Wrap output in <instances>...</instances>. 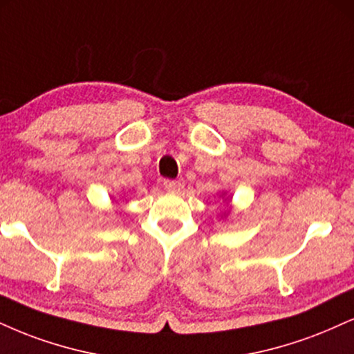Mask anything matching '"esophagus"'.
Wrapping results in <instances>:
<instances>
[{
    "label": "esophagus",
    "mask_w": 354,
    "mask_h": 354,
    "mask_svg": "<svg viewBox=\"0 0 354 354\" xmlns=\"http://www.w3.org/2000/svg\"><path fill=\"white\" fill-rule=\"evenodd\" d=\"M163 186L166 191H171V193H178L183 188V183L176 181V180H165Z\"/></svg>",
    "instance_id": "esophagus-1"
}]
</instances>
